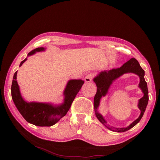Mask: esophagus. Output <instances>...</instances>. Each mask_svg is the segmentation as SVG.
Instances as JSON below:
<instances>
[{
    "label": "esophagus",
    "mask_w": 160,
    "mask_h": 160,
    "mask_svg": "<svg viewBox=\"0 0 160 160\" xmlns=\"http://www.w3.org/2000/svg\"><path fill=\"white\" fill-rule=\"evenodd\" d=\"M93 73H89L88 75H87V76H85V78H84V81H85L86 82H91V80H92L93 78Z\"/></svg>",
    "instance_id": "34e87169"
}]
</instances>
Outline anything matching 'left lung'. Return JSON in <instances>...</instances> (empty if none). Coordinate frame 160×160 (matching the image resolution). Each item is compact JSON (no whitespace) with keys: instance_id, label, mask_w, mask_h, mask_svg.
<instances>
[{"instance_id":"1","label":"left lung","mask_w":160,"mask_h":160,"mask_svg":"<svg viewBox=\"0 0 160 160\" xmlns=\"http://www.w3.org/2000/svg\"><path fill=\"white\" fill-rule=\"evenodd\" d=\"M127 72H132L138 74L140 77V84L139 87L142 89V92L144 93V96L142 97L138 103V108L141 111V113L139 118L137 119L127 128H115L113 127H108L106 125V121H105L102 116L98 113L97 108L99 105V102L101 98L104 97L108 92V89L109 88L111 84L114 80L119 77L121 76L122 74ZM93 82L96 84L97 86V92L96 96L94 97V109L95 113L97 118L98 119L102 124H104L105 127L110 129L112 131L115 132H125L129 129L132 128L134 126L136 125L140 121L142 116L144 113L146 108L148 104V91L147 87V83L146 82L144 79V71L140 67L138 61L132 58L129 60L128 62H125L123 65L120 68L117 69H113L111 70H106L101 71L96 77L94 78Z\"/></svg>"}]
</instances>
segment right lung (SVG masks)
<instances>
[{"label":"right lung","mask_w":160,"mask_h":160,"mask_svg":"<svg viewBox=\"0 0 160 160\" xmlns=\"http://www.w3.org/2000/svg\"><path fill=\"white\" fill-rule=\"evenodd\" d=\"M44 47H38L32 50L28 56L36 52L45 51ZM27 60L26 58L20 64V67ZM17 71L13 75L12 84V98L17 109L25 118V120L33 125L38 127H51L57 123L64 117L70 108L74 98L83 85L82 80H71L67 82L63 95L64 102L60 105H53L50 103L28 102L23 99L20 92L19 86L16 81Z\"/></svg>","instance_id":"add662e5"}]
</instances>
